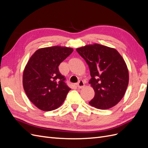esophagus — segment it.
Masks as SVG:
<instances>
[{
	"label": "esophagus",
	"instance_id": "34e87169",
	"mask_svg": "<svg viewBox=\"0 0 148 148\" xmlns=\"http://www.w3.org/2000/svg\"><path fill=\"white\" fill-rule=\"evenodd\" d=\"M77 86L80 89L83 88L84 87V83L82 80H79V81L78 82V83L77 84Z\"/></svg>",
	"mask_w": 148,
	"mask_h": 148
}]
</instances>
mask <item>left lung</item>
<instances>
[{
  "instance_id": "1",
  "label": "left lung",
  "mask_w": 148,
  "mask_h": 148,
  "mask_svg": "<svg viewBox=\"0 0 148 148\" xmlns=\"http://www.w3.org/2000/svg\"><path fill=\"white\" fill-rule=\"evenodd\" d=\"M76 50L90 70L89 83L95 95L89 104L102 110L117 105L123 98L129 82L128 68L122 56L114 48L96 43Z\"/></svg>"
}]
</instances>
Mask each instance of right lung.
Here are the masks:
<instances>
[{"label":"right lung","instance_id":"right-lung-1","mask_svg":"<svg viewBox=\"0 0 148 148\" xmlns=\"http://www.w3.org/2000/svg\"><path fill=\"white\" fill-rule=\"evenodd\" d=\"M73 51V48L59 46L39 49L26 65L23 74L24 90L40 110H55L64 102L71 89L58 66Z\"/></svg>","mask_w":148,"mask_h":148}]
</instances>
